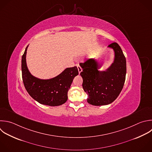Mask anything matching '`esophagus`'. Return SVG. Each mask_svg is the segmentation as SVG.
Segmentation results:
<instances>
[{
	"label": "esophagus",
	"instance_id": "esophagus-1",
	"mask_svg": "<svg viewBox=\"0 0 152 152\" xmlns=\"http://www.w3.org/2000/svg\"><path fill=\"white\" fill-rule=\"evenodd\" d=\"M77 68H78V73L80 74L81 72L82 71V68H81L80 66H79L78 65H77Z\"/></svg>",
	"mask_w": 152,
	"mask_h": 152
}]
</instances>
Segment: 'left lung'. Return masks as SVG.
Here are the masks:
<instances>
[{
	"instance_id": "left-lung-1",
	"label": "left lung",
	"mask_w": 152,
	"mask_h": 152,
	"mask_svg": "<svg viewBox=\"0 0 152 152\" xmlns=\"http://www.w3.org/2000/svg\"><path fill=\"white\" fill-rule=\"evenodd\" d=\"M114 52L113 61L104 71L100 69L102 64L95 59L81 63L83 87L87 94V101L94 106L112 103L119 96L124 85L126 71V59L116 43L108 46Z\"/></svg>"
}]
</instances>
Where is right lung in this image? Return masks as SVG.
I'll return each mask as SVG.
<instances>
[{
  "label": "right lung",
  "instance_id": "add662e5",
  "mask_svg": "<svg viewBox=\"0 0 152 152\" xmlns=\"http://www.w3.org/2000/svg\"><path fill=\"white\" fill-rule=\"evenodd\" d=\"M26 48L21 60L23 80L30 96L45 105L60 106L68 100V91L74 77L78 75L77 66L67 68L60 74L50 79H40L33 76L28 70L26 62Z\"/></svg>",
  "mask_w": 152,
  "mask_h": 152
}]
</instances>
